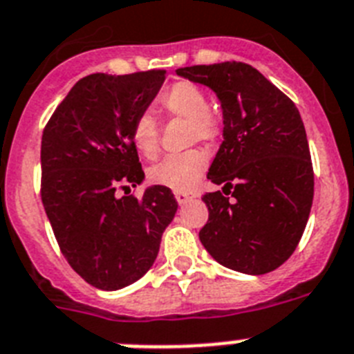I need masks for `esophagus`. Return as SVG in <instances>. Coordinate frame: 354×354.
<instances>
[{"instance_id":"1","label":"esophagus","mask_w":354,"mask_h":354,"mask_svg":"<svg viewBox=\"0 0 354 354\" xmlns=\"http://www.w3.org/2000/svg\"><path fill=\"white\" fill-rule=\"evenodd\" d=\"M174 198H176L178 205H185V203L192 198V194H189V192H176V194H174Z\"/></svg>"}]
</instances>
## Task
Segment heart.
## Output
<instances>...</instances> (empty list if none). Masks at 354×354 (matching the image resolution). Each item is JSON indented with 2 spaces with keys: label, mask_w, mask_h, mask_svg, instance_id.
Segmentation results:
<instances>
[{
  "label": "heart",
  "mask_w": 354,
  "mask_h": 354,
  "mask_svg": "<svg viewBox=\"0 0 354 354\" xmlns=\"http://www.w3.org/2000/svg\"><path fill=\"white\" fill-rule=\"evenodd\" d=\"M158 106L171 118L187 119L189 139L192 142L212 140L219 135L221 121L208 106L207 92L192 82H176L165 88L158 97ZM130 139L140 155H155L158 149V124L151 113H139L133 119ZM207 164V155L199 149L169 155L149 169V180L167 189L189 190L194 187Z\"/></svg>",
  "instance_id": "obj_1"
}]
</instances>
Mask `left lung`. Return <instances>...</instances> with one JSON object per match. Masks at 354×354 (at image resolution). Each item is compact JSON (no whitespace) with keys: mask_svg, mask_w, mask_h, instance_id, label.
Returning a JSON list of instances; mask_svg holds the SVG:
<instances>
[{"mask_svg":"<svg viewBox=\"0 0 354 354\" xmlns=\"http://www.w3.org/2000/svg\"><path fill=\"white\" fill-rule=\"evenodd\" d=\"M176 75L214 91L223 109L224 140L207 178L225 194L203 196L208 223L199 241L215 262L236 272L278 269L299 244L313 201L299 110L250 64L181 67Z\"/></svg>","mask_w":354,"mask_h":354,"instance_id":"1","label":"left lung"}]
</instances>
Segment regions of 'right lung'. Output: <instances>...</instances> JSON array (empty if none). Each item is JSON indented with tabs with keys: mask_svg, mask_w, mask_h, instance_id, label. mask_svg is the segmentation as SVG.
<instances>
[{
	"mask_svg": "<svg viewBox=\"0 0 354 354\" xmlns=\"http://www.w3.org/2000/svg\"><path fill=\"white\" fill-rule=\"evenodd\" d=\"M165 71L82 78L57 106L41 144V196L69 266L92 287L119 290L155 263L178 203L153 185L140 199L119 196L144 181L130 139L164 84Z\"/></svg>",
	"mask_w": 354,
	"mask_h": 354,
	"instance_id": "1",
	"label": "right lung"
}]
</instances>
